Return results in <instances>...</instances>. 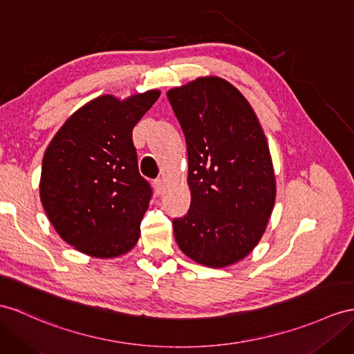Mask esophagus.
Masks as SVG:
<instances>
[{"instance_id": "obj_1", "label": "esophagus", "mask_w": 354, "mask_h": 354, "mask_svg": "<svg viewBox=\"0 0 354 354\" xmlns=\"http://www.w3.org/2000/svg\"><path fill=\"white\" fill-rule=\"evenodd\" d=\"M163 189H165V183H163V180H160V178L154 180V191H156V194L160 195L163 192Z\"/></svg>"}]
</instances>
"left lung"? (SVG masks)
I'll return each instance as SVG.
<instances>
[{"instance_id":"left-lung-1","label":"left lung","mask_w":354,"mask_h":354,"mask_svg":"<svg viewBox=\"0 0 354 354\" xmlns=\"http://www.w3.org/2000/svg\"><path fill=\"white\" fill-rule=\"evenodd\" d=\"M187 145L191 207L172 221L178 248L207 267H227L260 242L277 183L266 135L234 85L205 76L167 93Z\"/></svg>"}]
</instances>
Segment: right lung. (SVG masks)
Returning <instances> with one entry per match:
<instances>
[{"instance_id": "obj_1", "label": "right lung", "mask_w": 354, "mask_h": 354, "mask_svg": "<svg viewBox=\"0 0 354 354\" xmlns=\"http://www.w3.org/2000/svg\"><path fill=\"white\" fill-rule=\"evenodd\" d=\"M159 90L120 100L105 94L68 117L43 156L40 200L64 242L97 258L131 251L151 186L138 171L135 124Z\"/></svg>"}]
</instances>
